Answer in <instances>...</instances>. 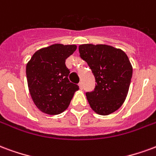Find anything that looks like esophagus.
<instances>
[{"label":"esophagus","mask_w":156,"mask_h":156,"mask_svg":"<svg viewBox=\"0 0 156 156\" xmlns=\"http://www.w3.org/2000/svg\"><path fill=\"white\" fill-rule=\"evenodd\" d=\"M79 87H80V90L83 89V84H82V82H80L79 83Z\"/></svg>","instance_id":"34e87169"}]
</instances>
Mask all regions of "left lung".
I'll list each match as a JSON object with an SVG mask.
<instances>
[{"instance_id":"1","label":"left lung","mask_w":156,"mask_h":156,"mask_svg":"<svg viewBox=\"0 0 156 156\" xmlns=\"http://www.w3.org/2000/svg\"><path fill=\"white\" fill-rule=\"evenodd\" d=\"M79 52L96 82L94 91L86 93L90 106L101 115L116 111L126 101L132 77L127 55L121 49L103 44H83L79 45Z\"/></svg>"}]
</instances>
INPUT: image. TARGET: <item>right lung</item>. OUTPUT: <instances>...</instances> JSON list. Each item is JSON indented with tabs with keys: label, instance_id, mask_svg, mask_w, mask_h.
<instances>
[{
	"label": "right lung",
	"instance_id": "1",
	"mask_svg": "<svg viewBox=\"0 0 156 156\" xmlns=\"http://www.w3.org/2000/svg\"><path fill=\"white\" fill-rule=\"evenodd\" d=\"M76 45L53 44L36 51L27 64L28 88L34 104L48 115L67 109L79 86L70 83L66 60L76 50Z\"/></svg>",
	"mask_w": 156,
	"mask_h": 156
}]
</instances>
